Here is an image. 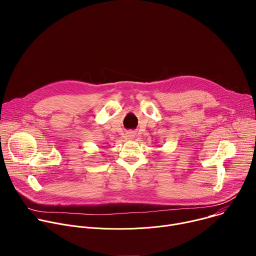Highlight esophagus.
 <instances>
[{"label": "esophagus", "instance_id": "esophagus-1", "mask_svg": "<svg viewBox=\"0 0 256 256\" xmlns=\"http://www.w3.org/2000/svg\"><path fill=\"white\" fill-rule=\"evenodd\" d=\"M134 136H136V134H134L132 132H130L126 134V138H134Z\"/></svg>", "mask_w": 256, "mask_h": 256}]
</instances>
